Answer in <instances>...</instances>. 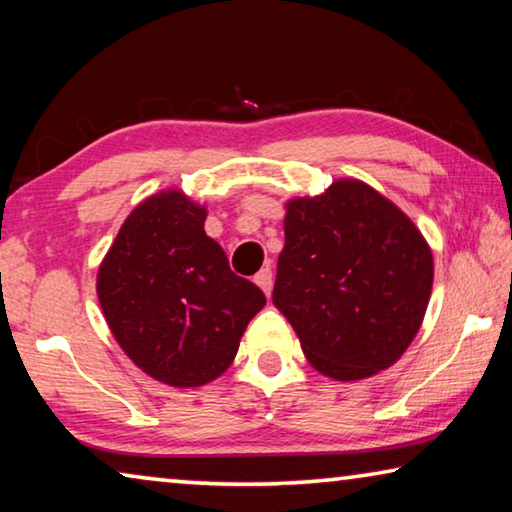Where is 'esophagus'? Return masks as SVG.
<instances>
[{
    "instance_id": "esophagus-1",
    "label": "esophagus",
    "mask_w": 512,
    "mask_h": 512,
    "mask_svg": "<svg viewBox=\"0 0 512 512\" xmlns=\"http://www.w3.org/2000/svg\"><path fill=\"white\" fill-rule=\"evenodd\" d=\"M255 282H257V287L262 289L266 296H271V289H273V271L269 269V266H266V269H262V271H259V273L255 275Z\"/></svg>"
}]
</instances>
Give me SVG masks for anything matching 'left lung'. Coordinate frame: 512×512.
<instances>
[{
    "instance_id": "left-lung-1",
    "label": "left lung",
    "mask_w": 512,
    "mask_h": 512,
    "mask_svg": "<svg viewBox=\"0 0 512 512\" xmlns=\"http://www.w3.org/2000/svg\"><path fill=\"white\" fill-rule=\"evenodd\" d=\"M433 289V253L394 202L360 180L287 202L273 305L316 371L360 380L401 358Z\"/></svg>"
}]
</instances>
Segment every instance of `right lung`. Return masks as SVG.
Returning <instances> with one entry per match:
<instances>
[{
  "label": "right lung",
  "mask_w": 512,
  "mask_h": 512,
  "mask_svg": "<svg viewBox=\"0 0 512 512\" xmlns=\"http://www.w3.org/2000/svg\"><path fill=\"white\" fill-rule=\"evenodd\" d=\"M207 209L177 189L145 198L97 271V298L120 348L159 383L200 387L230 367L266 305L205 234Z\"/></svg>",
  "instance_id": "1"
}]
</instances>
